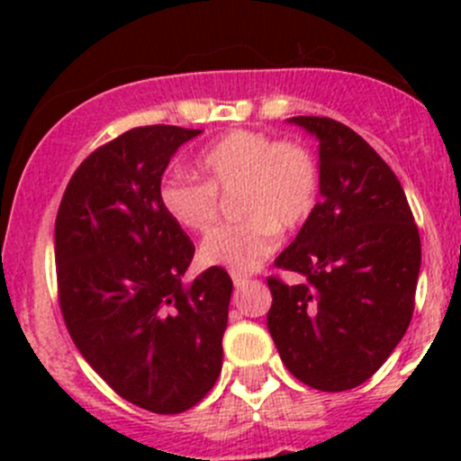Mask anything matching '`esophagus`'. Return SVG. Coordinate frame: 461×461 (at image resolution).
Listing matches in <instances>:
<instances>
[{
  "instance_id": "34e87169",
  "label": "esophagus",
  "mask_w": 461,
  "mask_h": 461,
  "mask_svg": "<svg viewBox=\"0 0 461 461\" xmlns=\"http://www.w3.org/2000/svg\"><path fill=\"white\" fill-rule=\"evenodd\" d=\"M231 281H234V285L236 287H243L245 283L249 281V276L248 274H240V272H231Z\"/></svg>"
}]
</instances>
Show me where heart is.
Returning <instances> with one entry per match:
<instances>
[{"instance_id":"1","label":"heart","mask_w":461,"mask_h":461,"mask_svg":"<svg viewBox=\"0 0 461 461\" xmlns=\"http://www.w3.org/2000/svg\"><path fill=\"white\" fill-rule=\"evenodd\" d=\"M196 169L203 180L185 174L162 178L158 201L167 216L204 234L218 218V194L236 189L234 212L243 218L203 240L204 265L252 272L276 249L281 230H299L317 209L319 160L301 142L236 129L198 153Z\"/></svg>"}]
</instances>
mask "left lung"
<instances>
[{
	"instance_id": "8db88e82",
	"label": "left lung",
	"mask_w": 461,
	"mask_h": 461,
	"mask_svg": "<svg viewBox=\"0 0 461 461\" xmlns=\"http://www.w3.org/2000/svg\"><path fill=\"white\" fill-rule=\"evenodd\" d=\"M290 122L319 140L321 201L274 260L305 283L267 278V330L296 379L341 393L370 379L406 334L420 230L397 176L359 133L317 115Z\"/></svg>"
}]
</instances>
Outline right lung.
Wrapping results in <instances>:
<instances>
[{"label": "right lung", "instance_id": "add662e5", "mask_svg": "<svg viewBox=\"0 0 461 461\" xmlns=\"http://www.w3.org/2000/svg\"><path fill=\"white\" fill-rule=\"evenodd\" d=\"M201 129L138 127L76 169L55 218L64 323L82 357L122 399L158 415L189 411L213 388L231 278L183 274L194 243L158 201L162 174Z\"/></svg>", "mask_w": 461, "mask_h": 461}]
</instances>
